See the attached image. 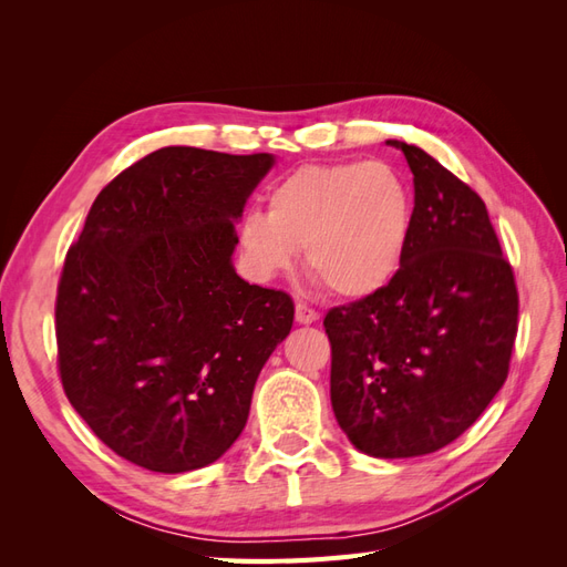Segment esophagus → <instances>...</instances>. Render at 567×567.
Returning <instances> with one entry per match:
<instances>
[{
    "label": "esophagus",
    "instance_id": "34e87169",
    "mask_svg": "<svg viewBox=\"0 0 567 567\" xmlns=\"http://www.w3.org/2000/svg\"><path fill=\"white\" fill-rule=\"evenodd\" d=\"M319 319V312L317 310H312L310 305H305V302H298L296 305V321L298 323H315Z\"/></svg>",
    "mask_w": 567,
    "mask_h": 567
}]
</instances>
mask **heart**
I'll list each match as a JSON object with an SVG mask.
<instances>
[{"mask_svg": "<svg viewBox=\"0 0 567 567\" xmlns=\"http://www.w3.org/2000/svg\"><path fill=\"white\" fill-rule=\"evenodd\" d=\"M267 213L238 227V252L257 281L296 265L305 248L310 277L338 298L362 300L385 288L409 248L414 198L383 161L312 163L267 192Z\"/></svg>", "mask_w": 567, "mask_h": 567, "instance_id": "1", "label": "heart"}]
</instances>
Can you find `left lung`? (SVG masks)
Returning <instances> with one entry per match:
<instances>
[{
    "label": "left lung",
    "instance_id": "8db88e82",
    "mask_svg": "<svg viewBox=\"0 0 567 567\" xmlns=\"http://www.w3.org/2000/svg\"><path fill=\"white\" fill-rule=\"evenodd\" d=\"M414 173V221L394 279L333 307L331 404L359 452L442 450L502 390L518 331V290L487 208L468 184L398 140Z\"/></svg>",
    "mask_w": 567,
    "mask_h": 567
}]
</instances>
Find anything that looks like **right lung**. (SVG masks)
I'll return each instance as SVG.
<instances>
[{
	"instance_id": "right-lung-1",
	"label": "right lung",
	"mask_w": 567,
	"mask_h": 567,
	"mask_svg": "<svg viewBox=\"0 0 567 567\" xmlns=\"http://www.w3.org/2000/svg\"><path fill=\"white\" fill-rule=\"evenodd\" d=\"M271 153L167 146L120 173L65 255L56 296L63 390L94 435L136 466L188 473L225 454L255 381L290 333L284 290L231 255Z\"/></svg>"
}]
</instances>
